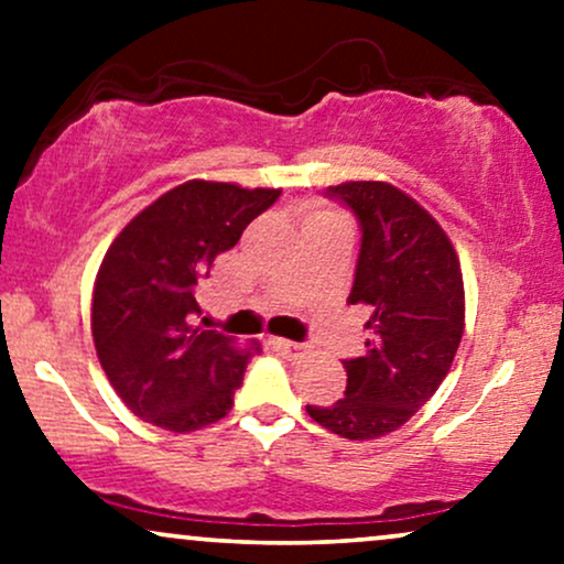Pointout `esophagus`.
<instances>
[{
  "instance_id": "1",
  "label": "esophagus",
  "mask_w": 564,
  "mask_h": 564,
  "mask_svg": "<svg viewBox=\"0 0 564 564\" xmlns=\"http://www.w3.org/2000/svg\"><path fill=\"white\" fill-rule=\"evenodd\" d=\"M273 345L281 349L286 358H296V355H304L307 352V345H302V341H289V339H275Z\"/></svg>"
}]
</instances>
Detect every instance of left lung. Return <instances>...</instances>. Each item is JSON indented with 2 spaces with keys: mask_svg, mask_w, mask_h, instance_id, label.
<instances>
[{
  "mask_svg": "<svg viewBox=\"0 0 564 564\" xmlns=\"http://www.w3.org/2000/svg\"><path fill=\"white\" fill-rule=\"evenodd\" d=\"M360 225L349 302L366 304L373 339L345 360L347 390L307 413L334 435L373 440L403 426L448 377L464 334V281L456 251L430 212L390 183L326 187Z\"/></svg>",
  "mask_w": 564,
  "mask_h": 564,
  "instance_id": "left-lung-1",
  "label": "left lung"
}]
</instances>
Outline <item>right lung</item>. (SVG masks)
Instances as JSON below:
<instances>
[{
    "instance_id": "add662e5",
    "label": "right lung",
    "mask_w": 564,
    "mask_h": 564,
    "mask_svg": "<svg viewBox=\"0 0 564 564\" xmlns=\"http://www.w3.org/2000/svg\"><path fill=\"white\" fill-rule=\"evenodd\" d=\"M278 196L270 187L191 180L116 236L97 270L93 336L108 381L142 422L193 432L232 408L260 345L238 349L230 336L193 326L196 286Z\"/></svg>"
}]
</instances>
